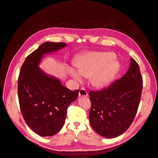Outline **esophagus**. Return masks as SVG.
<instances>
[{"label": "esophagus", "instance_id": "obj_1", "mask_svg": "<svg viewBox=\"0 0 158 158\" xmlns=\"http://www.w3.org/2000/svg\"><path fill=\"white\" fill-rule=\"evenodd\" d=\"M79 97H83V96H84V97H86V96H88V92H86V90H85V88H81L80 90H79Z\"/></svg>", "mask_w": 158, "mask_h": 158}]
</instances>
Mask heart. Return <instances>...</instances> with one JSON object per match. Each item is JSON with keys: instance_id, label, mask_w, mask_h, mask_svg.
<instances>
[{"instance_id": "b5f03b06", "label": "heart", "mask_w": 158, "mask_h": 158, "mask_svg": "<svg viewBox=\"0 0 158 158\" xmlns=\"http://www.w3.org/2000/svg\"><path fill=\"white\" fill-rule=\"evenodd\" d=\"M109 52H90L81 56L75 62L78 70L68 68V72L77 81H83L82 75L91 77L92 84L98 88L108 85L117 73L119 65Z\"/></svg>"}]
</instances>
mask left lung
Segmentation results:
<instances>
[{
  "label": "left lung",
  "mask_w": 158,
  "mask_h": 158,
  "mask_svg": "<svg viewBox=\"0 0 158 158\" xmlns=\"http://www.w3.org/2000/svg\"><path fill=\"white\" fill-rule=\"evenodd\" d=\"M143 78L138 64L131 58L124 76L108 88L90 91L92 127L101 136L114 138L125 132L133 122L140 102Z\"/></svg>",
  "instance_id": "obj_1"
}]
</instances>
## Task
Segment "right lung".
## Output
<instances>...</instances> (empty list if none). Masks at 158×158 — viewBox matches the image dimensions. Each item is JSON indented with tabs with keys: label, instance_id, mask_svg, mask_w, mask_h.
<instances>
[{
	"label": "right lung",
	"instance_id": "obj_1",
	"mask_svg": "<svg viewBox=\"0 0 158 158\" xmlns=\"http://www.w3.org/2000/svg\"><path fill=\"white\" fill-rule=\"evenodd\" d=\"M64 43L46 42L26 57L18 79V97L23 117L41 136L58 133L65 122L67 108L76 99L79 90L72 91L58 79L46 75L39 64L46 53L57 51Z\"/></svg>",
	"mask_w": 158,
	"mask_h": 158
}]
</instances>
